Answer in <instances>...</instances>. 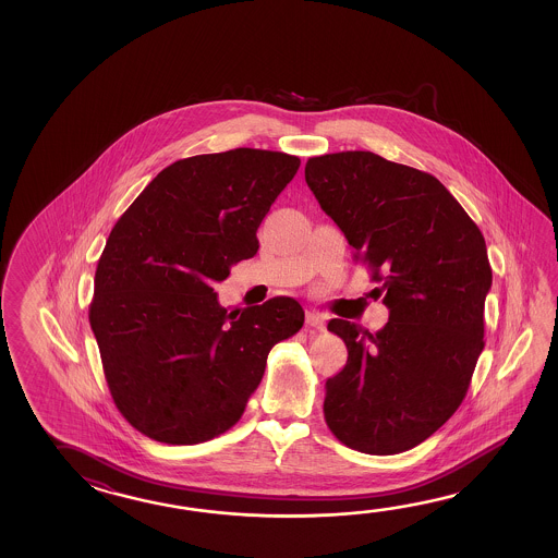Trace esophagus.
Segmentation results:
<instances>
[{
	"mask_svg": "<svg viewBox=\"0 0 558 558\" xmlns=\"http://www.w3.org/2000/svg\"><path fill=\"white\" fill-rule=\"evenodd\" d=\"M325 320H327V317L319 313V311H307V315H305V323H307L308 327L319 329V331L325 329Z\"/></svg>",
	"mask_w": 558,
	"mask_h": 558,
	"instance_id": "34e87169",
	"label": "esophagus"
}]
</instances>
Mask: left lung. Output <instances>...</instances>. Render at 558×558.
I'll return each mask as SVG.
<instances>
[{
	"label": "left lung",
	"instance_id": "obj_1",
	"mask_svg": "<svg viewBox=\"0 0 558 558\" xmlns=\"http://www.w3.org/2000/svg\"><path fill=\"white\" fill-rule=\"evenodd\" d=\"M305 181L389 307L377 332L329 320L349 356L325 383L327 427L355 451H409L463 403L485 347V238L439 179L371 151L308 157Z\"/></svg>",
	"mask_w": 558,
	"mask_h": 558
}]
</instances>
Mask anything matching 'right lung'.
I'll list each match as a JSON object with an SVG mask.
<instances>
[{
	"mask_svg": "<svg viewBox=\"0 0 558 558\" xmlns=\"http://www.w3.org/2000/svg\"><path fill=\"white\" fill-rule=\"evenodd\" d=\"M299 166L251 147L179 159L111 229L89 325L113 403L145 437L197 445L229 430L274 344L303 327L291 296L229 313L214 291L257 253L263 217Z\"/></svg>",
	"mask_w": 558,
	"mask_h": 558,
	"instance_id": "right-lung-1",
	"label": "right lung"
}]
</instances>
